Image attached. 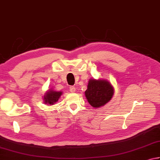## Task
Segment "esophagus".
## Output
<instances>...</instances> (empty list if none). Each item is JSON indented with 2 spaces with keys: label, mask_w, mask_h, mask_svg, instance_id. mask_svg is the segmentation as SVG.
<instances>
[{
  "label": "esophagus",
  "mask_w": 160,
  "mask_h": 160,
  "mask_svg": "<svg viewBox=\"0 0 160 160\" xmlns=\"http://www.w3.org/2000/svg\"><path fill=\"white\" fill-rule=\"evenodd\" d=\"M70 91L72 93H74L75 92V87H73V86L70 87Z\"/></svg>",
  "instance_id": "34e87169"
}]
</instances>
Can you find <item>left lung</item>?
I'll list each match as a JSON object with an SVG mask.
<instances>
[{
    "label": "left lung",
    "mask_w": 160,
    "mask_h": 160,
    "mask_svg": "<svg viewBox=\"0 0 160 160\" xmlns=\"http://www.w3.org/2000/svg\"><path fill=\"white\" fill-rule=\"evenodd\" d=\"M114 94V88L108 80L99 78L89 79L88 89L85 92L87 100L93 108L105 106L111 100Z\"/></svg>",
    "instance_id": "8db88e82"
}]
</instances>
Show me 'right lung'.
I'll use <instances>...</instances> for the list:
<instances>
[{
	"label": "right lung",
	"instance_id": "1",
	"mask_svg": "<svg viewBox=\"0 0 160 160\" xmlns=\"http://www.w3.org/2000/svg\"><path fill=\"white\" fill-rule=\"evenodd\" d=\"M62 92L55 91L53 89H48L45 92V95L43 96V101L45 104H48V106L54 105V104L57 102L61 96L62 95Z\"/></svg>",
	"mask_w": 160,
	"mask_h": 160
}]
</instances>
